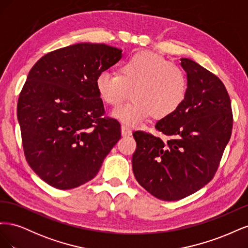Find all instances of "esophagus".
Wrapping results in <instances>:
<instances>
[{
	"mask_svg": "<svg viewBox=\"0 0 248 248\" xmlns=\"http://www.w3.org/2000/svg\"><path fill=\"white\" fill-rule=\"evenodd\" d=\"M121 133H122L123 137H128V136H131L132 131H131V128H130L129 126L123 124L121 126Z\"/></svg>",
	"mask_w": 248,
	"mask_h": 248,
	"instance_id": "esophagus-1",
	"label": "esophagus"
}]
</instances>
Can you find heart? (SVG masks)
I'll list each match as a JSON object with an SVG mask.
<instances>
[{"mask_svg": "<svg viewBox=\"0 0 248 248\" xmlns=\"http://www.w3.org/2000/svg\"><path fill=\"white\" fill-rule=\"evenodd\" d=\"M100 98L119 107L130 94L132 100L116 108L112 116L127 125H137L149 117L167 118L182 106L188 78L181 66L168 62L149 50H140L124 59L119 73L101 71L96 78Z\"/></svg>", "mask_w": 248, "mask_h": 248, "instance_id": "1", "label": "heart"}]
</instances>
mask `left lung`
Masks as SVG:
<instances>
[{
  "label": "left lung",
  "instance_id": "obj_1",
  "mask_svg": "<svg viewBox=\"0 0 248 248\" xmlns=\"http://www.w3.org/2000/svg\"><path fill=\"white\" fill-rule=\"evenodd\" d=\"M181 66L188 91L181 107L155 128L170 139L134 131L132 170L140 186L162 201H178L211 181L231 139L232 114L226 87L190 59Z\"/></svg>",
  "mask_w": 248,
  "mask_h": 248
}]
</instances>
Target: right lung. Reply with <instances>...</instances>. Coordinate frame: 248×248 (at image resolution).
Returning a JSON list of instances; mask_svg holds the SVG:
<instances>
[{
    "label": "right lung",
    "mask_w": 248,
    "mask_h": 248,
    "mask_svg": "<svg viewBox=\"0 0 248 248\" xmlns=\"http://www.w3.org/2000/svg\"><path fill=\"white\" fill-rule=\"evenodd\" d=\"M107 44L77 43L50 51L30 70L17 102L29 166L44 182L71 189L92 180L121 138L103 118L96 78L121 59Z\"/></svg>",
    "instance_id": "1"
}]
</instances>
